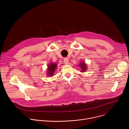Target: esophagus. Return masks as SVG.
<instances>
[{"label": "esophagus", "mask_w": 129, "mask_h": 129, "mask_svg": "<svg viewBox=\"0 0 129 129\" xmlns=\"http://www.w3.org/2000/svg\"><path fill=\"white\" fill-rule=\"evenodd\" d=\"M64 63H66V64H68V62H69V59H68V58H64Z\"/></svg>", "instance_id": "esophagus-1"}]
</instances>
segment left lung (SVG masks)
I'll return each instance as SVG.
<instances>
[{
	"label": "left lung",
	"instance_id": "1",
	"mask_svg": "<svg viewBox=\"0 0 129 129\" xmlns=\"http://www.w3.org/2000/svg\"><path fill=\"white\" fill-rule=\"evenodd\" d=\"M79 66H80L81 67V72H84V71H85V70H86V66H85V64L84 63V62H81V63L79 64Z\"/></svg>",
	"mask_w": 129,
	"mask_h": 129
}]
</instances>
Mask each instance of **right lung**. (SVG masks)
I'll return each mask as SVG.
<instances>
[{
  "label": "right lung",
  "mask_w": 129,
  "mask_h": 129,
  "mask_svg": "<svg viewBox=\"0 0 129 129\" xmlns=\"http://www.w3.org/2000/svg\"><path fill=\"white\" fill-rule=\"evenodd\" d=\"M57 68V65L55 63H52L51 64H50V65L48 67V75H53L54 74V72L55 71V70Z\"/></svg>",
  "instance_id": "add662e5"
}]
</instances>
